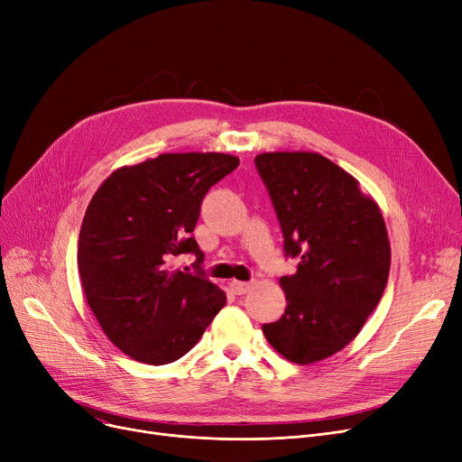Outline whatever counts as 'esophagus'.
I'll use <instances>...</instances> for the list:
<instances>
[{
    "label": "esophagus",
    "instance_id": "obj_1",
    "mask_svg": "<svg viewBox=\"0 0 462 462\" xmlns=\"http://www.w3.org/2000/svg\"><path fill=\"white\" fill-rule=\"evenodd\" d=\"M251 282H245V281H232L230 282V288H232V292L234 294H237V296H244V294H247L249 290H251Z\"/></svg>",
    "mask_w": 462,
    "mask_h": 462
}]
</instances>
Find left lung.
I'll return each mask as SVG.
<instances>
[{
	"instance_id": "obj_1",
	"label": "left lung",
	"mask_w": 462,
	"mask_h": 462,
	"mask_svg": "<svg viewBox=\"0 0 462 462\" xmlns=\"http://www.w3.org/2000/svg\"><path fill=\"white\" fill-rule=\"evenodd\" d=\"M298 272L281 277L286 310L263 324L270 345L309 365L343 350L376 309L390 275L392 249L376 202L356 178L320 153L254 157Z\"/></svg>"
}]
</instances>
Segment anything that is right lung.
Returning <instances> with one entry per match:
<instances>
[{
    "mask_svg": "<svg viewBox=\"0 0 462 462\" xmlns=\"http://www.w3.org/2000/svg\"><path fill=\"white\" fill-rule=\"evenodd\" d=\"M237 164L226 153H162L117 168L93 194L79 272L95 319L129 357L150 365L180 359L225 307L192 230L206 192ZM180 254L198 256L197 274L169 268Z\"/></svg>",
    "mask_w": 462,
    "mask_h": 462,
    "instance_id": "add662e5",
    "label": "right lung"
}]
</instances>
